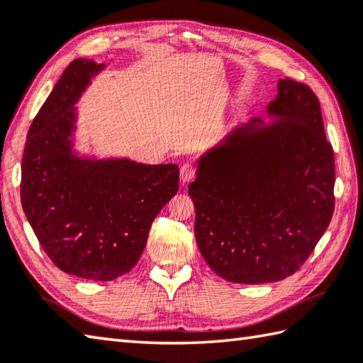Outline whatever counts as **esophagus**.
<instances>
[{
	"instance_id": "obj_1",
	"label": "esophagus",
	"mask_w": 363,
	"mask_h": 363,
	"mask_svg": "<svg viewBox=\"0 0 363 363\" xmlns=\"http://www.w3.org/2000/svg\"><path fill=\"white\" fill-rule=\"evenodd\" d=\"M195 174H196V169L194 165H190V163H186V165L181 167L179 177L182 184H189L191 179H194Z\"/></svg>"
}]
</instances>
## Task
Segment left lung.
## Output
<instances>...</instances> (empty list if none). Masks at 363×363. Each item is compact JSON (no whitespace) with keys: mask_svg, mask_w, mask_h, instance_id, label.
<instances>
[{"mask_svg":"<svg viewBox=\"0 0 363 363\" xmlns=\"http://www.w3.org/2000/svg\"><path fill=\"white\" fill-rule=\"evenodd\" d=\"M269 123L238 125L198 159L195 238L222 279L258 285L299 271L333 216L335 159L307 84L279 80Z\"/></svg>","mask_w":363,"mask_h":363,"instance_id":"left-lung-1","label":"left lung"}]
</instances>
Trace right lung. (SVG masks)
<instances>
[{
    "mask_svg": "<svg viewBox=\"0 0 363 363\" xmlns=\"http://www.w3.org/2000/svg\"><path fill=\"white\" fill-rule=\"evenodd\" d=\"M105 69L74 60L40 106L26 137L20 196L39 244L62 272L110 281L137 264L149 228L179 189L174 163L80 157L75 104Z\"/></svg>",
    "mask_w": 363,
    "mask_h": 363,
    "instance_id": "right-lung-1",
    "label": "right lung"
}]
</instances>
